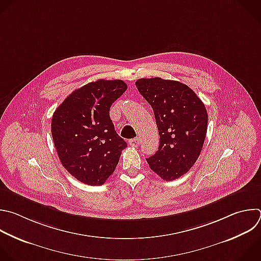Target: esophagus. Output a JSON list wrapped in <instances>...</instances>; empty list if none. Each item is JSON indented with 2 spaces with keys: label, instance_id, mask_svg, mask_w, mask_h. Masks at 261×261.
I'll list each match as a JSON object with an SVG mask.
<instances>
[{
  "label": "esophagus",
  "instance_id": "1",
  "mask_svg": "<svg viewBox=\"0 0 261 261\" xmlns=\"http://www.w3.org/2000/svg\"><path fill=\"white\" fill-rule=\"evenodd\" d=\"M139 142H140V141H139V138H138V137L129 140V144H130L131 146H133V147H137V146L139 145Z\"/></svg>",
  "mask_w": 261,
  "mask_h": 261
}]
</instances>
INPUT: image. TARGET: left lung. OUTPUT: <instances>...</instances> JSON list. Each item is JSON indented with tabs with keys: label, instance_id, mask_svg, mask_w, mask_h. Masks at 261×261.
Listing matches in <instances>:
<instances>
[{
	"label": "left lung",
	"instance_id": "left-lung-1",
	"mask_svg": "<svg viewBox=\"0 0 261 261\" xmlns=\"http://www.w3.org/2000/svg\"><path fill=\"white\" fill-rule=\"evenodd\" d=\"M139 93L150 105L160 135L149 168L166 181L175 180L198 160L207 133L205 105L186 84L161 77L139 79Z\"/></svg>",
	"mask_w": 261,
	"mask_h": 261
}]
</instances>
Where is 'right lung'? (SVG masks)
<instances>
[{
    "mask_svg": "<svg viewBox=\"0 0 261 261\" xmlns=\"http://www.w3.org/2000/svg\"><path fill=\"white\" fill-rule=\"evenodd\" d=\"M126 90L122 80H97L74 90L53 114L51 132L59 160L85 185H103L127 147L110 117L112 105Z\"/></svg>",
    "mask_w": 261,
    "mask_h": 261,
    "instance_id": "right-lung-1",
    "label": "right lung"
}]
</instances>
